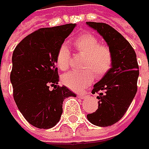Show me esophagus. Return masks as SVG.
<instances>
[{"label": "esophagus", "instance_id": "esophagus-1", "mask_svg": "<svg viewBox=\"0 0 149 149\" xmlns=\"http://www.w3.org/2000/svg\"><path fill=\"white\" fill-rule=\"evenodd\" d=\"M77 97L78 98H81V99H84L86 97V94H78L77 95Z\"/></svg>", "mask_w": 149, "mask_h": 149}]
</instances>
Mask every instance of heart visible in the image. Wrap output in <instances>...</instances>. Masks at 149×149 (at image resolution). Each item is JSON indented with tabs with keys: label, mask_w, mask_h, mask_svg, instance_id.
I'll use <instances>...</instances> for the list:
<instances>
[{
	"label": "heart",
	"mask_w": 149,
	"mask_h": 149,
	"mask_svg": "<svg viewBox=\"0 0 149 149\" xmlns=\"http://www.w3.org/2000/svg\"><path fill=\"white\" fill-rule=\"evenodd\" d=\"M77 51L84 56L82 68L79 72H69L63 75V83L75 91H81L97 77L105 75L111 67L112 55L109 47L99 45L98 40L91 33L78 36L74 41ZM71 52L65 44L60 45L57 53V65L62 71L69 68Z\"/></svg>",
	"instance_id": "1"
}]
</instances>
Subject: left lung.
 <instances>
[{
	"mask_svg": "<svg viewBox=\"0 0 149 149\" xmlns=\"http://www.w3.org/2000/svg\"><path fill=\"white\" fill-rule=\"evenodd\" d=\"M105 40L112 55L110 69L94 84L92 93H98V109L87 115L90 123L107 127L117 123L126 113L137 91L139 66L136 54L127 40L106 23L86 22Z\"/></svg>",
	"mask_w": 149,
	"mask_h": 149,
	"instance_id": "8db88e82",
	"label": "left lung"
}]
</instances>
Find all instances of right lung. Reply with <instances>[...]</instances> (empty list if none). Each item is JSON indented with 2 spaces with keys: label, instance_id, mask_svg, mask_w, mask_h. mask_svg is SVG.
Masks as SVG:
<instances>
[{
  "label": "right lung",
  "instance_id": "right-lung-1",
  "mask_svg": "<svg viewBox=\"0 0 149 149\" xmlns=\"http://www.w3.org/2000/svg\"><path fill=\"white\" fill-rule=\"evenodd\" d=\"M76 26L40 28L24 38L13 52L10 81L14 99L25 119L36 128L54 127L61 117L64 99L77 96L58 85L56 67L58 51Z\"/></svg>",
  "mask_w": 149,
  "mask_h": 149
}]
</instances>
